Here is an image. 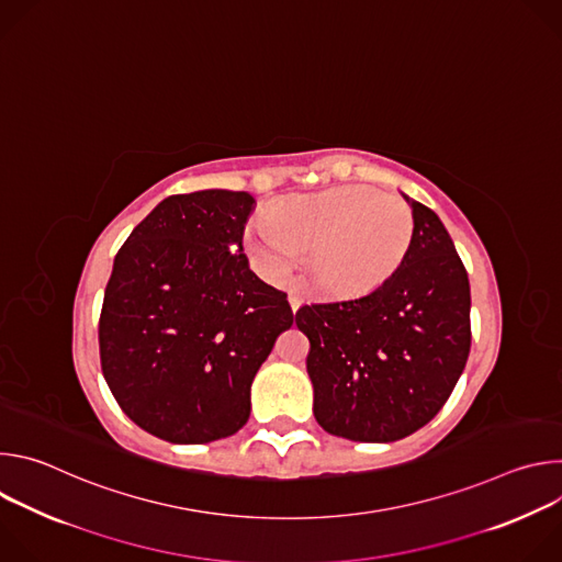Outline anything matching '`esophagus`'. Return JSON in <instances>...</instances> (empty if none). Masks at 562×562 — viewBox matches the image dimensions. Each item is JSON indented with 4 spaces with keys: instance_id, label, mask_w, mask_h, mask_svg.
<instances>
[{
    "instance_id": "esophagus-1",
    "label": "esophagus",
    "mask_w": 562,
    "mask_h": 562,
    "mask_svg": "<svg viewBox=\"0 0 562 562\" xmlns=\"http://www.w3.org/2000/svg\"><path fill=\"white\" fill-rule=\"evenodd\" d=\"M289 304H291V311L295 313V311L300 308V304H302V297H300L297 293H291V295H289Z\"/></svg>"
}]
</instances>
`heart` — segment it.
Listing matches in <instances>:
<instances>
[{"label": "heart", "instance_id": "b5f03b06", "mask_svg": "<svg viewBox=\"0 0 562 562\" xmlns=\"http://www.w3.org/2000/svg\"><path fill=\"white\" fill-rule=\"evenodd\" d=\"M414 213L393 195L360 184L280 200L249 224L245 247L260 273L289 278L308 254L313 284L331 297H367L405 265Z\"/></svg>", "mask_w": 562, "mask_h": 562}]
</instances>
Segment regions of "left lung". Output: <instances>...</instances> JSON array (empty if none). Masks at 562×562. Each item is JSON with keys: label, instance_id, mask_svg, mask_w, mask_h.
I'll return each mask as SVG.
<instances>
[{"label": "left lung", "instance_id": "1", "mask_svg": "<svg viewBox=\"0 0 562 562\" xmlns=\"http://www.w3.org/2000/svg\"><path fill=\"white\" fill-rule=\"evenodd\" d=\"M416 231L400 271L375 293L295 313L308 338L313 416L331 436L393 442L447 403L469 358L471 291L440 217L405 195Z\"/></svg>", "mask_w": 562, "mask_h": 562}]
</instances>
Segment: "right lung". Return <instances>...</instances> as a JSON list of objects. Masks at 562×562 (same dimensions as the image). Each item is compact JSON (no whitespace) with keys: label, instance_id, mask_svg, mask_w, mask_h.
<instances>
[{"label":"right lung","instance_id":"add662e5","mask_svg":"<svg viewBox=\"0 0 562 562\" xmlns=\"http://www.w3.org/2000/svg\"><path fill=\"white\" fill-rule=\"evenodd\" d=\"M256 198L206 189L159 202L117 251L100 315L104 380L122 412L173 445L243 429L251 384L293 325L286 293L243 249Z\"/></svg>","mask_w":562,"mask_h":562}]
</instances>
